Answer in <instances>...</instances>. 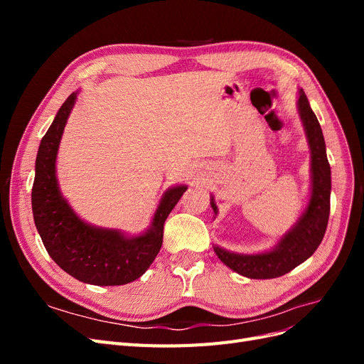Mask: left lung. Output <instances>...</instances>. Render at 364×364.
<instances>
[{"label":"left lung","instance_id":"8db88e82","mask_svg":"<svg viewBox=\"0 0 364 364\" xmlns=\"http://www.w3.org/2000/svg\"><path fill=\"white\" fill-rule=\"evenodd\" d=\"M299 111L308 146L311 151V194L306 208L297 222L285 232L278 245L269 252L245 255L214 246V252L223 264L241 277L250 279H272L282 277L305 259L310 258L318 245L322 243L328 218H329V196H331V168L326 158V147L321 124L308 103V98L299 90L297 98ZM211 206L217 214L214 197Z\"/></svg>","mask_w":364,"mask_h":364}]
</instances>
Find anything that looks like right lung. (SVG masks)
Returning <instances> with one entry per match:
<instances>
[{"label": "right lung", "mask_w": 364, "mask_h": 364, "mask_svg": "<svg viewBox=\"0 0 364 364\" xmlns=\"http://www.w3.org/2000/svg\"><path fill=\"white\" fill-rule=\"evenodd\" d=\"M75 98L77 92H73L65 100L41 141L31 190L33 218L48 255L71 277L92 285L129 284L142 277L156 258L165 220L186 191V185L165 191L150 228L136 237L83 222L62 197L56 178L60 138Z\"/></svg>", "instance_id": "add662e5"}]
</instances>
